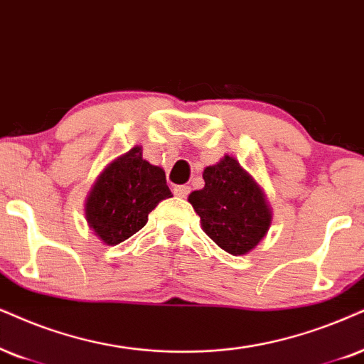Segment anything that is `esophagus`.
I'll return each instance as SVG.
<instances>
[{
    "label": "esophagus",
    "mask_w": 364,
    "mask_h": 364,
    "mask_svg": "<svg viewBox=\"0 0 364 364\" xmlns=\"http://www.w3.org/2000/svg\"><path fill=\"white\" fill-rule=\"evenodd\" d=\"M174 195L179 196V198H186L188 195H190L191 188L188 185H179V186H174Z\"/></svg>",
    "instance_id": "esophagus-1"
}]
</instances>
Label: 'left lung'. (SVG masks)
<instances>
[{"instance_id":"left-lung-1","label":"left lung","mask_w":364,"mask_h":364,"mask_svg":"<svg viewBox=\"0 0 364 364\" xmlns=\"http://www.w3.org/2000/svg\"><path fill=\"white\" fill-rule=\"evenodd\" d=\"M203 179V190L188 198L200 215L203 232L228 254L250 252L264 238L272 218L259 185L230 156L206 168Z\"/></svg>"}]
</instances>
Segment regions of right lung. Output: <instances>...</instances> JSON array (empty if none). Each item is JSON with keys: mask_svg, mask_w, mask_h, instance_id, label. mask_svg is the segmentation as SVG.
Masks as SVG:
<instances>
[{"mask_svg": "<svg viewBox=\"0 0 364 364\" xmlns=\"http://www.w3.org/2000/svg\"><path fill=\"white\" fill-rule=\"evenodd\" d=\"M169 196L163 169L142 159L141 148H132L110 163L92 188L87 222L104 243L117 245L139 232L151 211Z\"/></svg>", "mask_w": 364, "mask_h": 364, "instance_id": "add662e5", "label": "right lung"}]
</instances>
